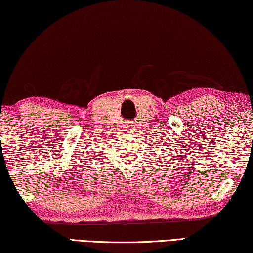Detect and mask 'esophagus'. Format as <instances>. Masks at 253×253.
Instances as JSON below:
<instances>
[{
  "mask_svg": "<svg viewBox=\"0 0 253 253\" xmlns=\"http://www.w3.org/2000/svg\"><path fill=\"white\" fill-rule=\"evenodd\" d=\"M133 124H130V126H126V130L127 131H131V132H132V130H133Z\"/></svg>",
  "mask_w": 253,
  "mask_h": 253,
  "instance_id": "34e87169",
  "label": "esophagus"
}]
</instances>
